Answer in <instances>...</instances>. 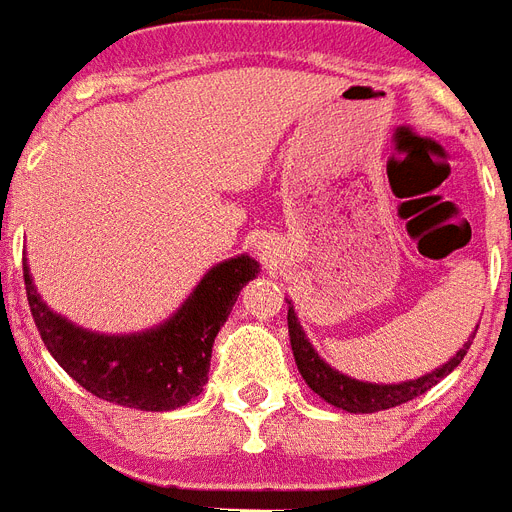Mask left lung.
<instances>
[{
  "instance_id": "8db88e82",
  "label": "left lung",
  "mask_w": 512,
  "mask_h": 512,
  "mask_svg": "<svg viewBox=\"0 0 512 512\" xmlns=\"http://www.w3.org/2000/svg\"><path fill=\"white\" fill-rule=\"evenodd\" d=\"M288 337H291V351H294V361H297L299 372H302L305 383L313 388L318 397L326 399L329 405L340 407L345 413H378V410L405 405L410 399L421 397L424 391L437 386L445 375H451L461 364V359L467 356V351H470V343L475 334L461 345L453 359L445 361L443 367L426 372V375L416 380H405V383H364V380L348 378L343 372L329 367L305 337V329L299 326L294 307H288Z\"/></svg>"
}]
</instances>
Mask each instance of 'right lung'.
<instances>
[{
    "instance_id": "1",
    "label": "right lung",
    "mask_w": 512,
    "mask_h": 512,
    "mask_svg": "<svg viewBox=\"0 0 512 512\" xmlns=\"http://www.w3.org/2000/svg\"><path fill=\"white\" fill-rule=\"evenodd\" d=\"M259 261L234 256L215 264L191 297L164 324L137 334H96L75 326L42 302L23 261V286L42 343L69 378L115 405L164 413L202 394L215 334Z\"/></svg>"
}]
</instances>
